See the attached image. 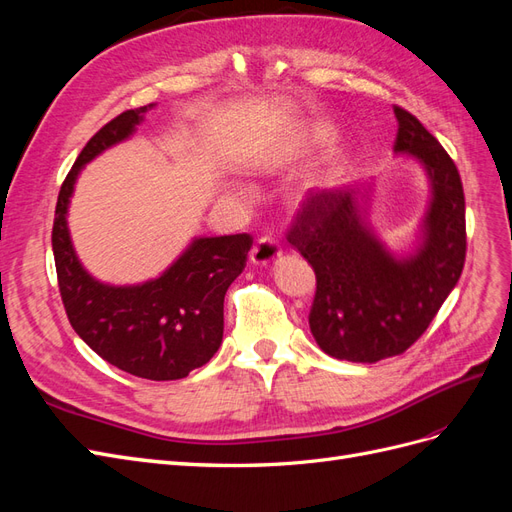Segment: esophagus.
<instances>
[{
    "label": "esophagus",
    "instance_id": "esophagus-1",
    "mask_svg": "<svg viewBox=\"0 0 512 512\" xmlns=\"http://www.w3.org/2000/svg\"><path fill=\"white\" fill-rule=\"evenodd\" d=\"M280 256H282V247L271 237H260L250 252V260L256 267H271Z\"/></svg>",
    "mask_w": 512,
    "mask_h": 512
}]
</instances>
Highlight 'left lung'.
<instances>
[{
    "mask_svg": "<svg viewBox=\"0 0 512 512\" xmlns=\"http://www.w3.org/2000/svg\"><path fill=\"white\" fill-rule=\"evenodd\" d=\"M393 149L431 179L423 245L395 260L361 218L356 188L307 192L286 239L316 273L309 329L339 361L376 363L406 352L459 282L466 262V198L444 147L406 108L393 106Z\"/></svg>",
    "mask_w": 512,
    "mask_h": 512,
    "instance_id": "1",
    "label": "left lung"
}]
</instances>
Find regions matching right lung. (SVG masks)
<instances>
[{"mask_svg": "<svg viewBox=\"0 0 512 512\" xmlns=\"http://www.w3.org/2000/svg\"><path fill=\"white\" fill-rule=\"evenodd\" d=\"M153 104L132 108L102 126L61 183L53 222L57 284L72 329L104 361L145 380H179L209 363L224 333V294L245 269L252 237L196 239L158 280L106 286L74 254L68 203L79 170L98 153L126 141Z\"/></svg>", "mask_w": 512, "mask_h": 512, "instance_id": "right-lung-1", "label": "right lung"}]
</instances>
